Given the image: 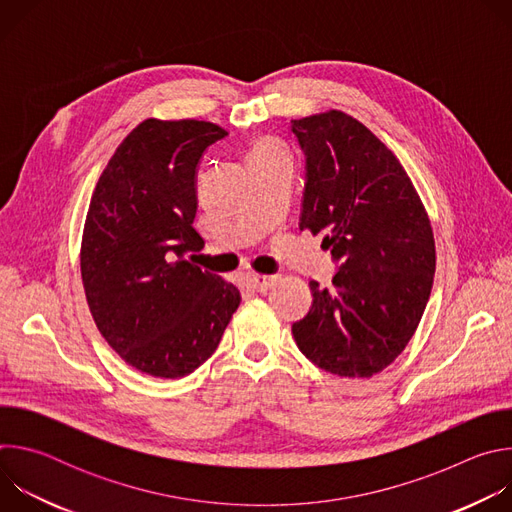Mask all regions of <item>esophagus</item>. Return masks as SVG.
<instances>
[{"label": "esophagus", "instance_id": "obj_1", "mask_svg": "<svg viewBox=\"0 0 512 512\" xmlns=\"http://www.w3.org/2000/svg\"><path fill=\"white\" fill-rule=\"evenodd\" d=\"M273 281H275L273 275H259V273H249L247 275V283L255 291H267L273 285Z\"/></svg>", "mask_w": 512, "mask_h": 512}]
</instances>
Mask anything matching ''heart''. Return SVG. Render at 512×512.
I'll list each match as a JSON object with an SVG mask.
<instances>
[{
  "label": "heart",
  "instance_id": "1",
  "mask_svg": "<svg viewBox=\"0 0 512 512\" xmlns=\"http://www.w3.org/2000/svg\"><path fill=\"white\" fill-rule=\"evenodd\" d=\"M277 156H285V150L275 139L269 137H261L255 141L253 145V154H251V162L257 160H269V158H277Z\"/></svg>",
  "mask_w": 512,
  "mask_h": 512
}]
</instances>
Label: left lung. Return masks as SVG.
I'll return each instance as SVG.
<instances>
[{"mask_svg":"<svg viewBox=\"0 0 512 512\" xmlns=\"http://www.w3.org/2000/svg\"><path fill=\"white\" fill-rule=\"evenodd\" d=\"M306 154L300 229L322 235L338 273L310 281L312 308L291 326L326 373L369 379L405 350L427 306L435 241L425 206L387 145L330 109L291 121Z\"/></svg>","mask_w":512,"mask_h":512,"instance_id":"obj_1","label":"left lung"}]
</instances>
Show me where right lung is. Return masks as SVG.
I'll return each instance as SVG.
<instances>
[{"label": "right lung", "instance_id": "add662e5", "mask_svg": "<svg viewBox=\"0 0 512 512\" xmlns=\"http://www.w3.org/2000/svg\"><path fill=\"white\" fill-rule=\"evenodd\" d=\"M225 135L210 121L145 119L91 196L81 243L87 304L107 344L139 373L196 371L241 304L233 283L188 259L204 247L192 227L196 170Z\"/></svg>", "mask_w": 512, "mask_h": 512}]
</instances>
